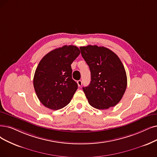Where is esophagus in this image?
I'll list each match as a JSON object with an SVG mask.
<instances>
[{
    "label": "esophagus",
    "mask_w": 157,
    "mask_h": 157,
    "mask_svg": "<svg viewBox=\"0 0 157 157\" xmlns=\"http://www.w3.org/2000/svg\"><path fill=\"white\" fill-rule=\"evenodd\" d=\"M77 84H78V86H79V87H80V86H82V80H78L77 81Z\"/></svg>",
    "instance_id": "1"
}]
</instances>
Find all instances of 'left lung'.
<instances>
[{"label": "left lung", "mask_w": 157, "mask_h": 157, "mask_svg": "<svg viewBox=\"0 0 157 157\" xmlns=\"http://www.w3.org/2000/svg\"><path fill=\"white\" fill-rule=\"evenodd\" d=\"M81 55L89 66L91 82L83 91L92 107L105 109L116 105L127 87V76L118 56L105 47H80Z\"/></svg>", "instance_id": "obj_1"}]
</instances>
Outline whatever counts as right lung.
<instances>
[{
    "mask_svg": "<svg viewBox=\"0 0 157 157\" xmlns=\"http://www.w3.org/2000/svg\"><path fill=\"white\" fill-rule=\"evenodd\" d=\"M80 53L77 46L66 45L52 50L40 61L34 75L33 86L45 107L57 110L70 102L78 88L72 78L71 64Z\"/></svg>",
    "mask_w": 157,
    "mask_h": 157,
    "instance_id": "add662e5",
    "label": "right lung"
}]
</instances>
